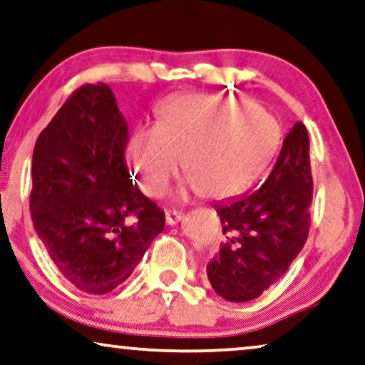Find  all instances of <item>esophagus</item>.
<instances>
[{"mask_svg":"<svg viewBox=\"0 0 365 365\" xmlns=\"http://www.w3.org/2000/svg\"><path fill=\"white\" fill-rule=\"evenodd\" d=\"M184 219V214L181 212H166V224L168 225H176L178 222Z\"/></svg>","mask_w":365,"mask_h":365,"instance_id":"esophagus-1","label":"esophagus"}]
</instances>
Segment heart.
<instances>
[{
    "label": "heart",
    "mask_w": 365,
    "mask_h": 365,
    "mask_svg": "<svg viewBox=\"0 0 365 365\" xmlns=\"http://www.w3.org/2000/svg\"><path fill=\"white\" fill-rule=\"evenodd\" d=\"M278 128L247 100L186 97L161 113L155 128L131 136L128 160L148 195H161L182 163L194 191L230 197L257 176L274 150Z\"/></svg>",
    "instance_id": "heart-1"
}]
</instances>
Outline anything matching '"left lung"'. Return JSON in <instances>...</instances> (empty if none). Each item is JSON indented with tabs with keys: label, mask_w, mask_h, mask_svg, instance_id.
Here are the masks:
<instances>
[{
	"label": "left lung",
	"mask_w": 365,
	"mask_h": 365,
	"mask_svg": "<svg viewBox=\"0 0 365 365\" xmlns=\"http://www.w3.org/2000/svg\"><path fill=\"white\" fill-rule=\"evenodd\" d=\"M311 197L309 138L297 121L265 182L214 204L224 240L207 263V278L219 297L250 301L287 273L308 239Z\"/></svg>",
	"instance_id": "left-lung-1"
}]
</instances>
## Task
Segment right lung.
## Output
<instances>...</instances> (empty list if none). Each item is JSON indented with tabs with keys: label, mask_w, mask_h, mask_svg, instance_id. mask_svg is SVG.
Masks as SVG:
<instances>
[{
	"label": "right lung",
	"mask_w": 365,
	"mask_h": 365,
	"mask_svg": "<svg viewBox=\"0 0 365 365\" xmlns=\"http://www.w3.org/2000/svg\"><path fill=\"white\" fill-rule=\"evenodd\" d=\"M128 126L107 83L83 86L41 131L33 153L31 217L64 278L105 294L130 277L165 212L125 165Z\"/></svg>",
	"instance_id": "right-lung-1"
}]
</instances>
